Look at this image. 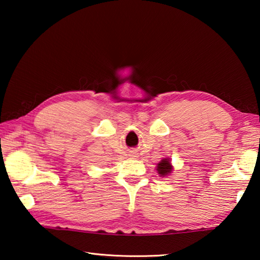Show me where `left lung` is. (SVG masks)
Wrapping results in <instances>:
<instances>
[{"instance_id":"8db88e82","label":"left lung","mask_w":260,"mask_h":260,"mask_svg":"<svg viewBox=\"0 0 260 260\" xmlns=\"http://www.w3.org/2000/svg\"><path fill=\"white\" fill-rule=\"evenodd\" d=\"M157 171L161 177H166L167 174L171 173L172 171V165H171V161L169 159H162L159 161V164L157 166Z\"/></svg>"}]
</instances>
